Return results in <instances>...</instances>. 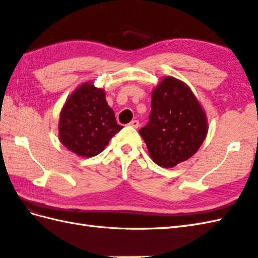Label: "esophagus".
Instances as JSON below:
<instances>
[{
    "instance_id": "1",
    "label": "esophagus",
    "mask_w": 258,
    "mask_h": 258,
    "mask_svg": "<svg viewBox=\"0 0 258 258\" xmlns=\"http://www.w3.org/2000/svg\"><path fill=\"white\" fill-rule=\"evenodd\" d=\"M128 125L132 126V127H134V128H138L139 126H140V122H139V120L134 119V120H132V122H131Z\"/></svg>"
}]
</instances>
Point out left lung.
Masks as SVG:
<instances>
[{"mask_svg":"<svg viewBox=\"0 0 258 258\" xmlns=\"http://www.w3.org/2000/svg\"><path fill=\"white\" fill-rule=\"evenodd\" d=\"M149 122L140 130L151 157L174 167L199 151L207 134L206 115L189 87L165 78L152 93Z\"/></svg>","mask_w":258,"mask_h":258,"instance_id":"left-lung-1","label":"left lung"}]
</instances>
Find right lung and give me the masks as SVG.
<instances>
[{
	"instance_id": "1",
	"label": "right lung",
	"mask_w": 258,
	"mask_h": 258,
	"mask_svg": "<svg viewBox=\"0 0 258 258\" xmlns=\"http://www.w3.org/2000/svg\"><path fill=\"white\" fill-rule=\"evenodd\" d=\"M123 126L116 123L105 93L93 84H83L65 103L59 115V140L83 157L95 156Z\"/></svg>"
}]
</instances>
